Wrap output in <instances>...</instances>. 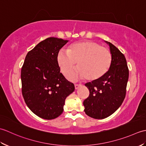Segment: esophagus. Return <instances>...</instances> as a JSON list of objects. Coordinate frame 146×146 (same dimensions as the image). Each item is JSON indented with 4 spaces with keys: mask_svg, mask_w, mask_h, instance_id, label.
<instances>
[{
    "mask_svg": "<svg viewBox=\"0 0 146 146\" xmlns=\"http://www.w3.org/2000/svg\"><path fill=\"white\" fill-rule=\"evenodd\" d=\"M80 86H82V85L81 84H75V88L76 90L78 89Z\"/></svg>",
    "mask_w": 146,
    "mask_h": 146,
    "instance_id": "1",
    "label": "esophagus"
}]
</instances>
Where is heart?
Returning a JSON list of instances; mask_svg holds the SVG:
<instances>
[{
	"label": "heart",
	"instance_id": "heart-1",
	"mask_svg": "<svg viewBox=\"0 0 146 146\" xmlns=\"http://www.w3.org/2000/svg\"><path fill=\"white\" fill-rule=\"evenodd\" d=\"M57 61L64 74L73 69L78 62L79 66L68 75L71 79L86 78L88 80H95L109 70L111 55L107 48L98 43L84 41L71 44L68 50L60 49Z\"/></svg>",
	"mask_w": 146,
	"mask_h": 146
}]
</instances>
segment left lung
Returning a JSON list of instances; mask_svg holds the SVG:
<instances>
[{"label": "left lung", "instance_id": "1", "mask_svg": "<svg viewBox=\"0 0 146 146\" xmlns=\"http://www.w3.org/2000/svg\"><path fill=\"white\" fill-rule=\"evenodd\" d=\"M111 62L104 76L86 83L89 97L83 102L85 113L95 119H103L113 113L124 100L129 79L126 59L119 49L110 42Z\"/></svg>", "mask_w": 146, "mask_h": 146}]
</instances>
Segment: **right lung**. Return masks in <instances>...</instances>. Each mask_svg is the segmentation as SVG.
<instances>
[{
  "instance_id": "add662e5",
  "label": "right lung",
  "mask_w": 146,
  "mask_h": 146,
  "mask_svg": "<svg viewBox=\"0 0 146 146\" xmlns=\"http://www.w3.org/2000/svg\"><path fill=\"white\" fill-rule=\"evenodd\" d=\"M68 42L49 38L29 51L21 69L22 94L27 107L37 116L56 119L63 111L65 99L75 90L73 83L60 73L57 56Z\"/></svg>"
}]
</instances>
